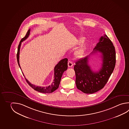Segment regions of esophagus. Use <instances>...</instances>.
I'll list each match as a JSON object with an SVG mask.
<instances>
[{
	"mask_svg": "<svg viewBox=\"0 0 129 129\" xmlns=\"http://www.w3.org/2000/svg\"><path fill=\"white\" fill-rule=\"evenodd\" d=\"M68 66L69 67H72L73 66V62L69 60L68 61Z\"/></svg>",
	"mask_w": 129,
	"mask_h": 129,
	"instance_id": "34e87169",
	"label": "esophagus"
}]
</instances>
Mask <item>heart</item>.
<instances>
[{"mask_svg":"<svg viewBox=\"0 0 129 129\" xmlns=\"http://www.w3.org/2000/svg\"><path fill=\"white\" fill-rule=\"evenodd\" d=\"M85 41L84 38H81L79 39L76 40V44L80 45L82 43L84 42ZM86 49V45H83L79 48L78 49L75 51V55L77 58H81L84 55L85 50Z\"/></svg>","mask_w":129,"mask_h":129,"instance_id":"heart-1","label":"heart"}]
</instances>
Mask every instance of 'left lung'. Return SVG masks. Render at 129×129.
I'll return each instance as SVG.
<instances>
[{"label": "left lung", "mask_w": 129, "mask_h": 129, "mask_svg": "<svg viewBox=\"0 0 129 129\" xmlns=\"http://www.w3.org/2000/svg\"><path fill=\"white\" fill-rule=\"evenodd\" d=\"M97 52L101 54L102 61V67L98 72L93 71L89 65V55L78 60L74 66L77 88L85 94H93L103 88L115 68V47L106 35L100 38L92 53Z\"/></svg>", "instance_id": "1"}]
</instances>
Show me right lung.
<instances>
[{
  "label": "right lung",
  "mask_w": 129,
  "mask_h": 129,
  "mask_svg": "<svg viewBox=\"0 0 129 129\" xmlns=\"http://www.w3.org/2000/svg\"><path fill=\"white\" fill-rule=\"evenodd\" d=\"M30 29L29 28L26 33L25 37L21 39L18 48V51L17 54V62L21 70V67L19 62V52H20L21 43L28 38L29 35H30ZM67 68H68V59L65 58L59 61L54 68V79L53 82H52L51 85H50L48 86L41 87L36 86L34 84H31L25 78L28 85L36 91H37L43 93H51L53 92L54 91H55L56 89L59 88V85L60 82L62 75L63 72L67 70ZM23 75H24L23 74Z\"/></svg>",
  "instance_id": "obj_1"
}]
</instances>
